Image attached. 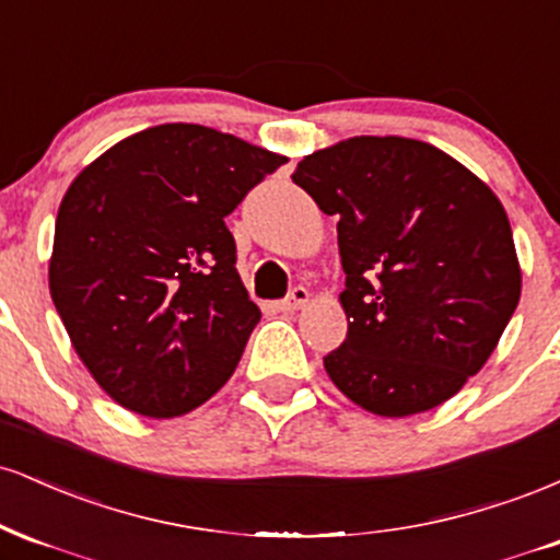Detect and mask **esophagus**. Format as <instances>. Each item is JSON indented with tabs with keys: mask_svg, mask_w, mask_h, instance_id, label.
Returning a JSON list of instances; mask_svg holds the SVG:
<instances>
[{
	"mask_svg": "<svg viewBox=\"0 0 560 560\" xmlns=\"http://www.w3.org/2000/svg\"><path fill=\"white\" fill-rule=\"evenodd\" d=\"M307 300H311V292H307L305 287H294L292 292H289V298L279 302V311L294 313V311H300V307H305Z\"/></svg>",
	"mask_w": 560,
	"mask_h": 560,
	"instance_id": "34e87169",
	"label": "esophagus"
}]
</instances>
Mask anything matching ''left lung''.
<instances>
[{
    "label": "left lung",
    "mask_w": 560,
    "mask_h": 560,
    "mask_svg": "<svg viewBox=\"0 0 560 560\" xmlns=\"http://www.w3.org/2000/svg\"><path fill=\"white\" fill-rule=\"evenodd\" d=\"M337 218L347 339L324 358L369 413L405 419L479 374L522 298L505 208L466 165L419 139L352 137L292 173Z\"/></svg>",
    "instance_id": "1"
}]
</instances>
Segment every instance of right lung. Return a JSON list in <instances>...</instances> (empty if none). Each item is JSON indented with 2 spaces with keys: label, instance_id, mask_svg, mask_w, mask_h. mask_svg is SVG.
Here are the masks:
<instances>
[{
  "label": "right lung",
  "instance_id": "1",
  "mask_svg": "<svg viewBox=\"0 0 560 560\" xmlns=\"http://www.w3.org/2000/svg\"><path fill=\"white\" fill-rule=\"evenodd\" d=\"M287 158L197 124L126 137L57 210L49 292L81 363L150 419L215 395L260 320L226 218Z\"/></svg>",
  "mask_w": 560,
  "mask_h": 560
}]
</instances>
